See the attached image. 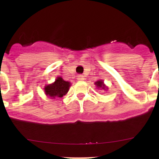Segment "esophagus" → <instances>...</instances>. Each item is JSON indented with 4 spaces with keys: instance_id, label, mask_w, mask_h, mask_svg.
Instances as JSON below:
<instances>
[{
    "instance_id": "1",
    "label": "esophagus",
    "mask_w": 159,
    "mask_h": 159,
    "mask_svg": "<svg viewBox=\"0 0 159 159\" xmlns=\"http://www.w3.org/2000/svg\"><path fill=\"white\" fill-rule=\"evenodd\" d=\"M78 81H84V75H78Z\"/></svg>"
}]
</instances>
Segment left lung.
I'll list each match as a JSON object with an SVG mask.
<instances>
[{
  "label": "left lung",
  "instance_id": "8db88e82",
  "mask_svg": "<svg viewBox=\"0 0 159 159\" xmlns=\"http://www.w3.org/2000/svg\"><path fill=\"white\" fill-rule=\"evenodd\" d=\"M95 84H96L98 89H101V90H106L108 89L107 86L105 85V84H104L102 80H98V81H97L96 83H95Z\"/></svg>",
  "mask_w": 159,
  "mask_h": 159
}]
</instances>
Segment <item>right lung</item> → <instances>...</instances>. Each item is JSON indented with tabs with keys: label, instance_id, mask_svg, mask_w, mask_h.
Listing matches in <instances>:
<instances>
[{
	"label": "right lung",
	"instance_id": "add662e5",
	"mask_svg": "<svg viewBox=\"0 0 159 159\" xmlns=\"http://www.w3.org/2000/svg\"><path fill=\"white\" fill-rule=\"evenodd\" d=\"M71 84L66 81L61 77H58L54 83L45 87V93L51 98H62L68 93Z\"/></svg>",
	"mask_w": 159,
	"mask_h": 159
}]
</instances>
